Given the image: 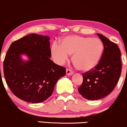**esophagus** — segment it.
<instances>
[{
    "mask_svg": "<svg viewBox=\"0 0 127 127\" xmlns=\"http://www.w3.org/2000/svg\"><path fill=\"white\" fill-rule=\"evenodd\" d=\"M66 74L67 75H72L73 74V72L70 69H67L66 70Z\"/></svg>",
    "mask_w": 127,
    "mask_h": 127,
    "instance_id": "34e87169",
    "label": "esophagus"
}]
</instances>
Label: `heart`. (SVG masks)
Instances as JSON below:
<instances>
[{
  "instance_id": "b5f03b06",
  "label": "heart",
  "mask_w": 127,
  "mask_h": 127,
  "mask_svg": "<svg viewBox=\"0 0 127 127\" xmlns=\"http://www.w3.org/2000/svg\"><path fill=\"white\" fill-rule=\"evenodd\" d=\"M103 44L97 38L67 36L61 45L54 43L51 55L56 63L62 65L72 55V62L78 69L89 71L97 65L103 52Z\"/></svg>"
}]
</instances>
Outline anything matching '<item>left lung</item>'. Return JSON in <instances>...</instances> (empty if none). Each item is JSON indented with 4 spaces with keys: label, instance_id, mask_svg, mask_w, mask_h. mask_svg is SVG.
I'll use <instances>...</instances> for the list:
<instances>
[{
    "label": "left lung",
    "instance_id": "left-lung-1",
    "mask_svg": "<svg viewBox=\"0 0 127 127\" xmlns=\"http://www.w3.org/2000/svg\"><path fill=\"white\" fill-rule=\"evenodd\" d=\"M103 42L104 51L101 60L95 68L83 73V81L78 89L84 98L99 100L113 91L121 73V51L117 45L106 37L97 34Z\"/></svg>",
    "mask_w": 127,
    "mask_h": 127
}]
</instances>
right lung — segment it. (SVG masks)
<instances>
[{
    "label": "right lung",
    "instance_id": "obj_1",
    "mask_svg": "<svg viewBox=\"0 0 127 127\" xmlns=\"http://www.w3.org/2000/svg\"><path fill=\"white\" fill-rule=\"evenodd\" d=\"M48 36L31 34L13 42L3 62V72L8 86L20 99L38 103L49 97L65 67L50 60ZM26 55L28 60H22Z\"/></svg>",
    "mask_w": 127,
    "mask_h": 127
}]
</instances>
